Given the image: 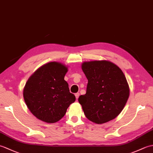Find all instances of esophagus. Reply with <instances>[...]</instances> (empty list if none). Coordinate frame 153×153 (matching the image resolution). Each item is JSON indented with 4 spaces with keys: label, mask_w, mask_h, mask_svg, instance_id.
Wrapping results in <instances>:
<instances>
[{
    "label": "esophagus",
    "mask_w": 153,
    "mask_h": 153,
    "mask_svg": "<svg viewBox=\"0 0 153 153\" xmlns=\"http://www.w3.org/2000/svg\"><path fill=\"white\" fill-rule=\"evenodd\" d=\"M75 96H76V98L77 99L79 98V93H76V94H75Z\"/></svg>",
    "instance_id": "34e87169"
}]
</instances>
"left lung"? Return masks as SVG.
I'll return each mask as SVG.
<instances>
[{"label": "left lung", "instance_id": "1", "mask_svg": "<svg viewBox=\"0 0 153 153\" xmlns=\"http://www.w3.org/2000/svg\"><path fill=\"white\" fill-rule=\"evenodd\" d=\"M88 80L85 95L78 101L87 119L98 124L114 119L124 108L129 95L128 83L121 69L109 61L83 63Z\"/></svg>", "mask_w": 153, "mask_h": 153}]
</instances>
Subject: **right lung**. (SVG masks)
<instances>
[{
	"label": "right lung",
	"mask_w": 153,
	"mask_h": 153,
	"mask_svg": "<svg viewBox=\"0 0 153 153\" xmlns=\"http://www.w3.org/2000/svg\"><path fill=\"white\" fill-rule=\"evenodd\" d=\"M68 68L53 62L43 65L29 78L24 89V98L33 114L47 123L56 122L76 100L70 92L64 76Z\"/></svg>",
	"instance_id": "add662e5"
}]
</instances>
